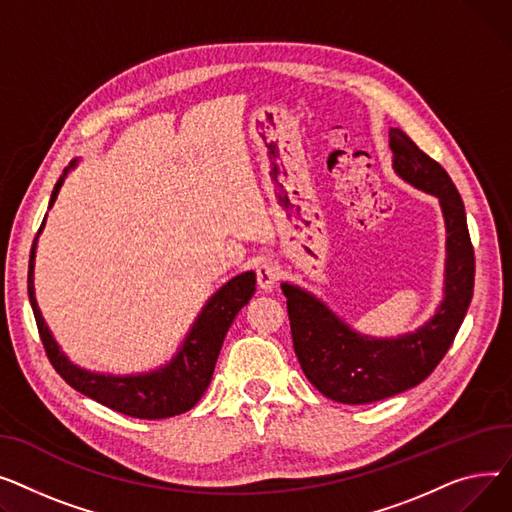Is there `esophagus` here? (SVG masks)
I'll list each match as a JSON object with an SVG mask.
<instances>
[{
	"label": "esophagus",
	"mask_w": 512,
	"mask_h": 512,
	"mask_svg": "<svg viewBox=\"0 0 512 512\" xmlns=\"http://www.w3.org/2000/svg\"><path fill=\"white\" fill-rule=\"evenodd\" d=\"M256 279L260 289L270 291L275 287V283L279 281V266L273 264L270 260H264L258 268H256Z\"/></svg>",
	"instance_id": "obj_1"
}]
</instances>
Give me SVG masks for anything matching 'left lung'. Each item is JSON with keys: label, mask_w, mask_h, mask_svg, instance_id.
Returning <instances> with one entry per match:
<instances>
[{"label": "left lung", "mask_w": 512, "mask_h": 512, "mask_svg": "<svg viewBox=\"0 0 512 512\" xmlns=\"http://www.w3.org/2000/svg\"><path fill=\"white\" fill-rule=\"evenodd\" d=\"M393 167L415 188L440 198L446 221V287L436 316L399 339L357 335L310 293L283 283L293 349L306 378L328 399L364 405L426 380L453 345L473 297L475 254L465 206L444 167L403 130L388 132Z\"/></svg>", "instance_id": "8db88e82"}]
</instances>
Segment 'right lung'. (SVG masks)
<instances>
[{
  "mask_svg": "<svg viewBox=\"0 0 512 512\" xmlns=\"http://www.w3.org/2000/svg\"><path fill=\"white\" fill-rule=\"evenodd\" d=\"M70 167H74V163ZM70 167H66L64 173L59 175L57 184L51 192L49 208L55 202L57 192L62 188L64 177ZM43 225L45 221L41 223L39 231L43 229ZM35 248L37 239L33 242V248H30L28 260V299L30 306H33L39 335L51 366L72 388H76L78 393L95 399L97 403L113 411L138 419H163L186 413L200 401L206 386L210 384V378H213L217 357L233 318L250 302L256 291L254 273H244L223 285L204 306L202 314L198 316L192 328V333L184 341V347L179 349L173 362L161 368L159 372L126 378L103 376L80 370L74 364H70L68 357L59 351L57 343L53 341L49 328L45 326L33 287Z\"/></svg>",
  "mask_w": 512,
  "mask_h": 512,
  "instance_id": "add662e5",
  "label": "right lung"
}]
</instances>
